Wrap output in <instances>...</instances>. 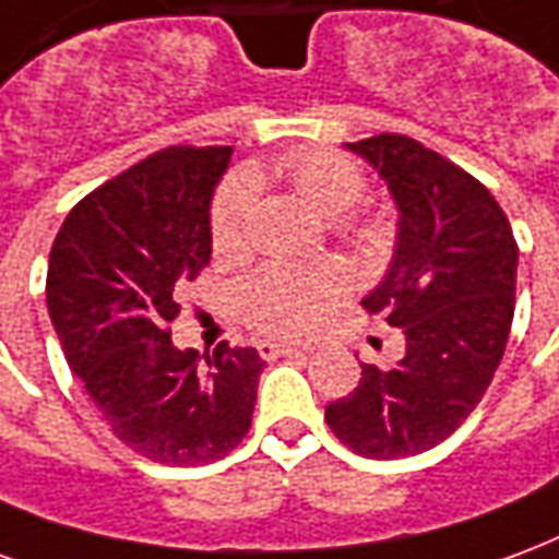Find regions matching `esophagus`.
<instances>
[{
	"label": "esophagus",
	"mask_w": 559,
	"mask_h": 559,
	"mask_svg": "<svg viewBox=\"0 0 559 559\" xmlns=\"http://www.w3.org/2000/svg\"><path fill=\"white\" fill-rule=\"evenodd\" d=\"M259 354H262L264 360H276V357H288V354H304L307 348H300L295 342H274V340H262L259 345Z\"/></svg>",
	"instance_id": "obj_1"
}]
</instances>
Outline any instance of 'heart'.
Here are the masks:
<instances>
[{
	"instance_id": "1",
	"label": "heart",
	"mask_w": 559,
	"mask_h": 559,
	"mask_svg": "<svg viewBox=\"0 0 559 559\" xmlns=\"http://www.w3.org/2000/svg\"><path fill=\"white\" fill-rule=\"evenodd\" d=\"M276 173L295 187L300 199L319 211L321 217H340L352 211L364 195L360 166L340 151L304 148L285 154ZM255 207V178L235 173L219 185L211 202V243L217 252H238L250 235V217ZM348 238L360 250H381L390 240V223L384 214H354L345 219ZM345 276L330 264H285L259 267L238 285V309L250 328L274 336H307L324 324L330 309L345 297Z\"/></svg>"
}]
</instances>
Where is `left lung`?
<instances>
[{
	"label": "left lung",
	"mask_w": 559,
	"mask_h": 559,
	"mask_svg": "<svg viewBox=\"0 0 559 559\" xmlns=\"http://www.w3.org/2000/svg\"><path fill=\"white\" fill-rule=\"evenodd\" d=\"M348 148L399 205L396 255L364 309L402 328L405 357L364 364L324 419L357 455L405 459L447 441L486 396L512 330L519 243L488 187L423 142L378 133Z\"/></svg>",
	"instance_id": "8db88e82"
}]
</instances>
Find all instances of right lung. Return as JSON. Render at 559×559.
Masks as SVG:
<instances>
[{
	"instance_id": "obj_1",
	"label": "right lung",
	"mask_w": 559,
	"mask_h": 559,
	"mask_svg": "<svg viewBox=\"0 0 559 559\" xmlns=\"http://www.w3.org/2000/svg\"><path fill=\"white\" fill-rule=\"evenodd\" d=\"M229 145H169L80 199L52 240L47 309L64 360L118 441L151 462L195 467L250 431L264 360L173 345L175 285L211 262L207 207Z\"/></svg>"
}]
</instances>
